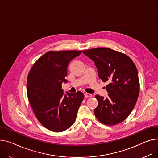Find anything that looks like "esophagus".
Masks as SVG:
<instances>
[{"mask_svg": "<svg viewBox=\"0 0 158 158\" xmlns=\"http://www.w3.org/2000/svg\"><path fill=\"white\" fill-rule=\"evenodd\" d=\"M85 98H89V97H92V94L90 93H85Z\"/></svg>", "mask_w": 158, "mask_h": 158, "instance_id": "34e87169", "label": "esophagus"}]
</instances>
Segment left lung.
<instances>
[{
	"instance_id": "8db88e82",
	"label": "left lung",
	"mask_w": 158,
	"mask_h": 158,
	"mask_svg": "<svg viewBox=\"0 0 158 158\" xmlns=\"http://www.w3.org/2000/svg\"><path fill=\"white\" fill-rule=\"evenodd\" d=\"M95 64L98 77L109 84L106 89L108 97L99 94L94 115L103 124L113 126L127 119L133 110L139 94L138 71L127 55L108 48H97L83 51Z\"/></svg>"
}]
</instances>
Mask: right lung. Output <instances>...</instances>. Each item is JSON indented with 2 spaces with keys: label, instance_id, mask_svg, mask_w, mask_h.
<instances>
[{
  "label": "right lung",
  "instance_id": "right-lung-1",
  "mask_svg": "<svg viewBox=\"0 0 158 158\" xmlns=\"http://www.w3.org/2000/svg\"><path fill=\"white\" fill-rule=\"evenodd\" d=\"M81 51H49L30 69L27 82V96L36 118L49 130L61 132L75 122L84 99L81 91L64 94L62 82H67L69 62Z\"/></svg>",
  "mask_w": 158,
  "mask_h": 158
}]
</instances>
